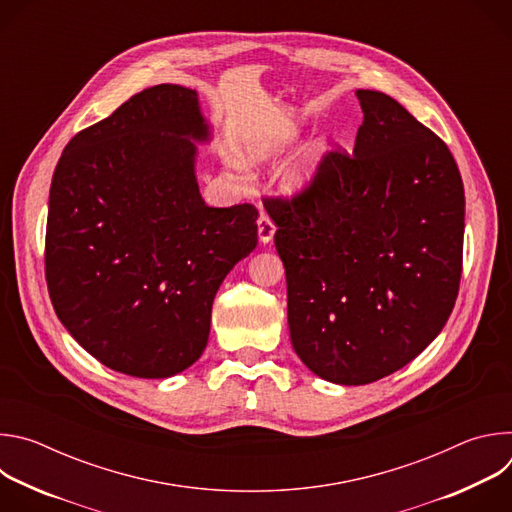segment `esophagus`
<instances>
[{
	"instance_id": "esophagus-1",
	"label": "esophagus",
	"mask_w": 512,
	"mask_h": 512,
	"mask_svg": "<svg viewBox=\"0 0 512 512\" xmlns=\"http://www.w3.org/2000/svg\"><path fill=\"white\" fill-rule=\"evenodd\" d=\"M257 233H259V241H261L263 245H267V243L273 239V235H275V225H273V221H271V218H269L267 214H261V216L257 218Z\"/></svg>"
}]
</instances>
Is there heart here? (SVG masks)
<instances>
[{"label": "heart", "instance_id": "heart-1", "mask_svg": "<svg viewBox=\"0 0 512 512\" xmlns=\"http://www.w3.org/2000/svg\"><path fill=\"white\" fill-rule=\"evenodd\" d=\"M298 137V131L296 129H287V131H277V133H259V135H249L247 139H243L239 143V158L247 164V166H261V164H267L271 162L273 158H277L279 154H283L285 148H289L291 143L296 141ZM324 145H320V148L316 150L314 154V160L306 166V168H300L296 172H291L285 180V190L289 194H296V192H302L310 186L314 174H316V168L324 156Z\"/></svg>", "mask_w": 512, "mask_h": 512}]
</instances>
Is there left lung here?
<instances>
[{
	"mask_svg": "<svg viewBox=\"0 0 512 512\" xmlns=\"http://www.w3.org/2000/svg\"><path fill=\"white\" fill-rule=\"evenodd\" d=\"M352 156L328 152L291 200L265 198L296 354L324 381L367 385L446 326L460 287L464 184L448 145L403 105L358 89Z\"/></svg>",
	"mask_w": 512,
	"mask_h": 512,
	"instance_id": "obj_1",
	"label": "left lung"
}]
</instances>
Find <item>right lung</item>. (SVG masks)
I'll list each match as a JSON object with an SVG mask.
<instances>
[{
    "label": "right lung",
    "mask_w": 512,
    "mask_h": 512,
    "mask_svg": "<svg viewBox=\"0 0 512 512\" xmlns=\"http://www.w3.org/2000/svg\"><path fill=\"white\" fill-rule=\"evenodd\" d=\"M198 93L156 85L68 141L52 176L46 281L68 334L105 367L168 379L208 342L227 273L257 247V208L206 206Z\"/></svg>",
    "instance_id": "obj_1"
}]
</instances>
